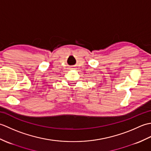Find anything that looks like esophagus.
Returning <instances> with one entry per match:
<instances>
[{
    "instance_id": "1",
    "label": "esophagus",
    "mask_w": 151,
    "mask_h": 151,
    "mask_svg": "<svg viewBox=\"0 0 151 151\" xmlns=\"http://www.w3.org/2000/svg\"><path fill=\"white\" fill-rule=\"evenodd\" d=\"M71 69H75V68H73V67H72V68H71Z\"/></svg>"
}]
</instances>
